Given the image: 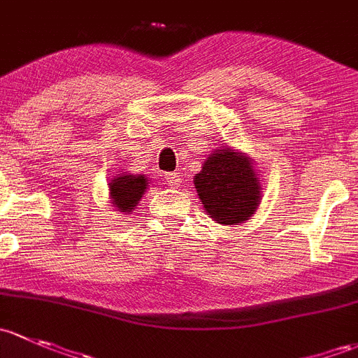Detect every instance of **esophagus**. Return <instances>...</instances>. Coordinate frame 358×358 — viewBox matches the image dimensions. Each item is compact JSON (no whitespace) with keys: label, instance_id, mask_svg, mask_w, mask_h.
<instances>
[{"label":"esophagus","instance_id":"1","mask_svg":"<svg viewBox=\"0 0 358 358\" xmlns=\"http://www.w3.org/2000/svg\"><path fill=\"white\" fill-rule=\"evenodd\" d=\"M165 182L169 184V186H178L180 182V178L178 176V172H169V174H165Z\"/></svg>","mask_w":358,"mask_h":358}]
</instances>
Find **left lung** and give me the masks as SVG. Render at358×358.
I'll use <instances>...</instances> for the list:
<instances>
[{"mask_svg": "<svg viewBox=\"0 0 358 358\" xmlns=\"http://www.w3.org/2000/svg\"><path fill=\"white\" fill-rule=\"evenodd\" d=\"M198 196L213 220L236 226L259 206L260 182L248 158L229 148L213 152L194 176Z\"/></svg>", "mask_w": 358, "mask_h": 358, "instance_id": "obj_1", "label": "left lung"}]
</instances>
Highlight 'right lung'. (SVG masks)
<instances>
[{
  "label": "right lung",
  "mask_w": 358,
  "mask_h": 358,
  "mask_svg": "<svg viewBox=\"0 0 358 358\" xmlns=\"http://www.w3.org/2000/svg\"><path fill=\"white\" fill-rule=\"evenodd\" d=\"M145 176H119V178L112 179L110 186V196H112V203L117 208V212L131 213L134 206L141 201L143 193L146 189Z\"/></svg>",
  "instance_id": "right-lung-1"
}]
</instances>
